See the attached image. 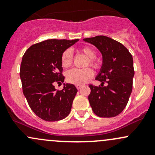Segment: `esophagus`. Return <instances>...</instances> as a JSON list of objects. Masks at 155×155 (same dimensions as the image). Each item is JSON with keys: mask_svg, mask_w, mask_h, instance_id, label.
I'll use <instances>...</instances> for the list:
<instances>
[{"mask_svg": "<svg viewBox=\"0 0 155 155\" xmlns=\"http://www.w3.org/2000/svg\"><path fill=\"white\" fill-rule=\"evenodd\" d=\"M76 87H77V89H79L81 88V87H82V85H76Z\"/></svg>", "mask_w": 155, "mask_h": 155, "instance_id": "34e87169", "label": "esophagus"}]
</instances>
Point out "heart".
Masks as SVG:
<instances>
[{
	"instance_id": "heart-1",
	"label": "heart",
	"mask_w": 155,
	"mask_h": 155,
	"mask_svg": "<svg viewBox=\"0 0 155 155\" xmlns=\"http://www.w3.org/2000/svg\"><path fill=\"white\" fill-rule=\"evenodd\" d=\"M82 52L88 58L87 65L90 64L93 68H98V63L95 61L97 54L94 50L90 47H84L81 49ZM73 53L71 48H68L65 50L61 55L62 66L65 68H70L73 64ZM94 72L91 68L85 69H72L68 71L66 75L67 79L70 83L75 85H81L83 84L85 81L93 76Z\"/></svg>"
}]
</instances>
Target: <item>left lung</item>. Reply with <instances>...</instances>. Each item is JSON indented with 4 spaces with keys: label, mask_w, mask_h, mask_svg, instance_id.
<instances>
[{
    "label": "left lung",
    "mask_w": 155,
    "mask_h": 155,
    "mask_svg": "<svg viewBox=\"0 0 155 155\" xmlns=\"http://www.w3.org/2000/svg\"><path fill=\"white\" fill-rule=\"evenodd\" d=\"M101 51L103 64L96 80L101 86L89 85L88 96L92 110L102 118L119 115L127 104L132 92L134 76V61L124 45L106 36L83 39ZM106 82L107 86H104Z\"/></svg>",
    "instance_id": "8db88e82"
}]
</instances>
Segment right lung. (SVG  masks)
I'll return each mask as SVG.
<instances>
[{"mask_svg": "<svg viewBox=\"0 0 155 155\" xmlns=\"http://www.w3.org/2000/svg\"><path fill=\"white\" fill-rule=\"evenodd\" d=\"M77 41L44 40L31 46L23 55L20 67L23 94L33 112L46 121L64 119L71 110L76 87L64 83L63 89L57 91L54 83L64 81L62 53Z\"/></svg>", "mask_w": 155, "mask_h": 155, "instance_id": "add662e5", "label": "right lung"}]
</instances>
